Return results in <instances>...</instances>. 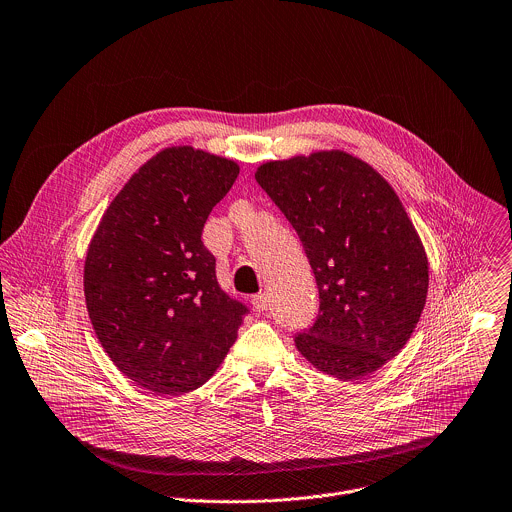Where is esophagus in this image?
<instances>
[{
  "instance_id": "1",
  "label": "esophagus",
  "mask_w": 512,
  "mask_h": 512,
  "mask_svg": "<svg viewBox=\"0 0 512 512\" xmlns=\"http://www.w3.org/2000/svg\"><path fill=\"white\" fill-rule=\"evenodd\" d=\"M253 307H255V311H267V307H269V293H257L255 297H253Z\"/></svg>"
}]
</instances>
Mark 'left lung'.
I'll return each mask as SVG.
<instances>
[{
	"label": "left lung",
	"mask_w": 512,
	"mask_h": 512,
	"mask_svg": "<svg viewBox=\"0 0 512 512\" xmlns=\"http://www.w3.org/2000/svg\"><path fill=\"white\" fill-rule=\"evenodd\" d=\"M255 181L297 231L319 289L297 350L337 380L370 376L406 346L428 293L426 251L398 195L342 150L261 164Z\"/></svg>",
	"instance_id": "left-lung-1"
}]
</instances>
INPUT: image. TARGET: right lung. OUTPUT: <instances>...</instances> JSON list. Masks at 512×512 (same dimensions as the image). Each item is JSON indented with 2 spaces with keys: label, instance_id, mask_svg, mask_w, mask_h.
<instances>
[{
  "label": "right lung",
  "instance_id": "right-lung-1",
  "mask_svg": "<svg viewBox=\"0 0 512 512\" xmlns=\"http://www.w3.org/2000/svg\"><path fill=\"white\" fill-rule=\"evenodd\" d=\"M237 175L229 158L164 148L130 177L90 241L84 295L94 331L114 366L154 396L201 388L249 313L221 289L201 239Z\"/></svg>",
  "mask_w": 512,
  "mask_h": 512
}]
</instances>
